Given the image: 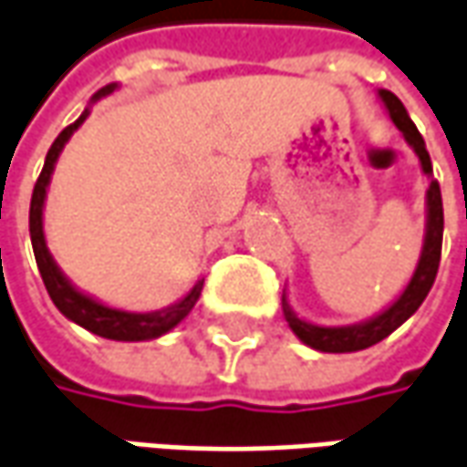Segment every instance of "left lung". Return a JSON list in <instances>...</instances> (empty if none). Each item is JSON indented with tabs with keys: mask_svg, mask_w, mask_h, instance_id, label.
I'll return each instance as SVG.
<instances>
[{
	"mask_svg": "<svg viewBox=\"0 0 467 467\" xmlns=\"http://www.w3.org/2000/svg\"><path fill=\"white\" fill-rule=\"evenodd\" d=\"M379 99L383 104V109L389 112L391 122L399 127V132L404 135L407 145L417 153L420 158L421 173L430 181V189L424 193V212H427V220H424V240H421V253L417 260V268L409 278V284L404 291L396 296V299L383 309V312L368 317L363 322H355V325H314L301 319L299 314L291 309V304L286 299V291H284V317H286L291 332L299 337L304 345H309L312 350L319 353H358V350H366L376 342L386 340L393 329L407 322L411 314L417 312L421 306V301L427 299L430 288L434 284V275L440 268V253H442V230H445V214H442V193H440V183L432 176V161L427 153V145L424 138L420 135L417 125L411 122L407 107L401 104V99L389 91V88H379Z\"/></svg>",
	"mask_w": 467,
	"mask_h": 467,
	"instance_id": "obj_1",
	"label": "left lung"
}]
</instances>
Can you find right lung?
Wrapping results in <instances>:
<instances>
[{
    "mask_svg": "<svg viewBox=\"0 0 467 467\" xmlns=\"http://www.w3.org/2000/svg\"><path fill=\"white\" fill-rule=\"evenodd\" d=\"M119 84H107L104 88H99L88 107L81 112V117L76 119L74 125H68L63 132H60L56 142L50 145V150L46 155V166L40 171V179L35 183L33 189V202H30V240H33V253L35 260H37V271L43 275V284H46L47 294L53 304L58 306V312L71 319L74 325L84 327L88 332L99 335L104 340H117V342H142V340H155L161 335L171 332L173 327L183 322L189 312L193 309V304L199 301V294H202V286H204V278H199L192 286V291L179 299L171 306H163L158 312H125V309H117V306H107L101 304L99 299L84 294L81 288L71 284V278L60 271V265L56 263V258L50 255L46 243V230H43V212H46V196L47 186H50V176L56 171V163H58L60 153L66 148V142L71 140L78 127L87 122V117L91 114V104L94 101L109 97L112 91H117Z\"/></svg>",
    "mask_w": 467,
    "mask_h": 467,
    "instance_id": "1",
    "label": "right lung"
}]
</instances>
